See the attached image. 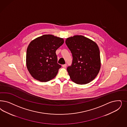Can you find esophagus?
Returning <instances> with one entry per match:
<instances>
[{"label": "esophagus", "mask_w": 127, "mask_h": 127, "mask_svg": "<svg viewBox=\"0 0 127 127\" xmlns=\"http://www.w3.org/2000/svg\"><path fill=\"white\" fill-rule=\"evenodd\" d=\"M66 64H64V65H62V67H64V68H66Z\"/></svg>", "instance_id": "esophagus-1"}]
</instances>
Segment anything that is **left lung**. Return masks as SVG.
Here are the masks:
<instances>
[{
	"instance_id": "1",
	"label": "left lung",
	"mask_w": 127,
	"mask_h": 127,
	"mask_svg": "<svg viewBox=\"0 0 127 127\" xmlns=\"http://www.w3.org/2000/svg\"><path fill=\"white\" fill-rule=\"evenodd\" d=\"M65 43L73 56L71 66L67 67L70 79L78 84L89 83L100 69V51L97 44L79 35L66 38Z\"/></svg>"
}]
</instances>
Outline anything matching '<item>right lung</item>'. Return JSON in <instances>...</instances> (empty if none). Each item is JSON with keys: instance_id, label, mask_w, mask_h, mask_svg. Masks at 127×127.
Listing matches in <instances>:
<instances>
[{"instance_id": "right-lung-1", "label": "right lung", "mask_w": 127, "mask_h": 127, "mask_svg": "<svg viewBox=\"0 0 127 127\" xmlns=\"http://www.w3.org/2000/svg\"><path fill=\"white\" fill-rule=\"evenodd\" d=\"M64 39L52 35H44L32 40L26 53L27 69L31 75L42 82L54 78L61 65L57 63L56 51Z\"/></svg>"}]
</instances>
